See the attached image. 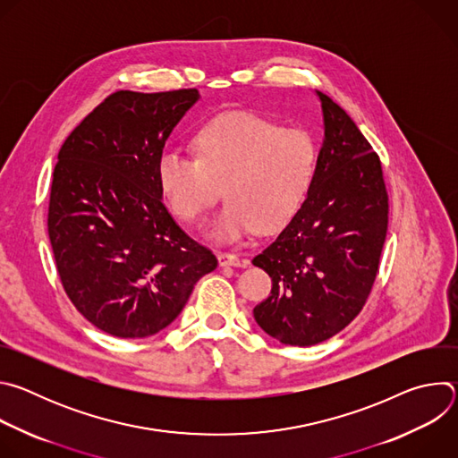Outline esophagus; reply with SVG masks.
Segmentation results:
<instances>
[{"instance_id": "34e87169", "label": "esophagus", "mask_w": 458, "mask_h": 458, "mask_svg": "<svg viewBox=\"0 0 458 458\" xmlns=\"http://www.w3.org/2000/svg\"><path fill=\"white\" fill-rule=\"evenodd\" d=\"M217 260L219 267H246L248 260L241 259L235 253H228V251H217Z\"/></svg>"}]
</instances>
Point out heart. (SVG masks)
Masks as SVG:
<instances>
[{
    "label": "heart",
    "mask_w": 458,
    "mask_h": 458,
    "mask_svg": "<svg viewBox=\"0 0 458 458\" xmlns=\"http://www.w3.org/2000/svg\"><path fill=\"white\" fill-rule=\"evenodd\" d=\"M193 156L165 150L157 179L172 212L199 221L219 199L228 201L208 225V239L232 244L253 228L286 225L302 203L317 165V145L302 128H281L255 114L208 121L193 136Z\"/></svg>",
    "instance_id": "1"
}]
</instances>
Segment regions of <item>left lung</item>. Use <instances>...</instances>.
<instances>
[{
	"label": "left lung",
	"mask_w": 458,
	"mask_h": 458,
	"mask_svg": "<svg viewBox=\"0 0 458 458\" xmlns=\"http://www.w3.org/2000/svg\"><path fill=\"white\" fill-rule=\"evenodd\" d=\"M322 145L306 199L251 263L272 277L255 322L290 346L334 337L359 315L375 283L387 230L378 156L353 119L315 90Z\"/></svg>",
	"instance_id": "left-lung-1"
}]
</instances>
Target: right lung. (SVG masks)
<instances>
[{
	"label": "right lung",
	"mask_w": 458,
	"mask_h": 458,
	"mask_svg": "<svg viewBox=\"0 0 458 458\" xmlns=\"http://www.w3.org/2000/svg\"><path fill=\"white\" fill-rule=\"evenodd\" d=\"M199 98L195 89L119 90L57 154L48 205L55 268L78 311L114 337L165 330L217 268L168 214L157 179L166 140Z\"/></svg>",
	"instance_id": "right-lung-1"
}]
</instances>
